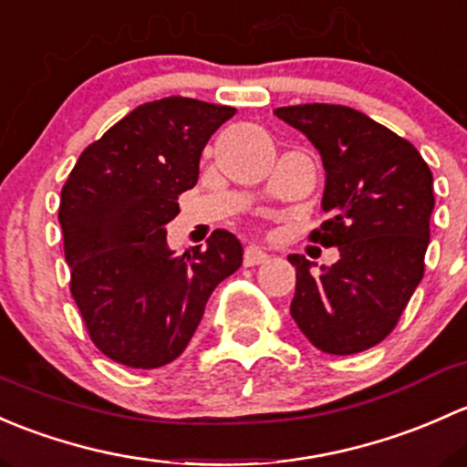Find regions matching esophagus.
<instances>
[{"label": "esophagus", "instance_id": "34e87169", "mask_svg": "<svg viewBox=\"0 0 467 467\" xmlns=\"http://www.w3.org/2000/svg\"><path fill=\"white\" fill-rule=\"evenodd\" d=\"M269 258V254L265 249L256 247V244H249V247H244V254H243V263L247 267H254V265H261V263H265Z\"/></svg>", "mask_w": 467, "mask_h": 467}]
</instances>
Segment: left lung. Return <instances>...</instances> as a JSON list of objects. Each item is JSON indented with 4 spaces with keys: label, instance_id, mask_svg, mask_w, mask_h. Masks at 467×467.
I'll return each instance as SVG.
<instances>
[{
    "label": "left lung",
    "instance_id": "obj_1",
    "mask_svg": "<svg viewBox=\"0 0 467 467\" xmlns=\"http://www.w3.org/2000/svg\"><path fill=\"white\" fill-rule=\"evenodd\" d=\"M274 114L319 150L328 220L310 240L339 249V261L319 276L304 256H287L296 267L292 319L324 353H362L391 335L425 274L431 171L407 139L346 105H292Z\"/></svg>",
    "mask_w": 467,
    "mask_h": 467
}]
</instances>
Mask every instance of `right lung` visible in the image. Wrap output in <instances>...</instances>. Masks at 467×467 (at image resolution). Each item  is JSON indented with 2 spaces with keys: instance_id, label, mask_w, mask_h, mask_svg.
Returning a JSON list of instances; mask_svg holds the SVG:
<instances>
[{
  "instance_id": "add662e5",
  "label": "right lung",
  "mask_w": 467,
  "mask_h": 467,
  "mask_svg": "<svg viewBox=\"0 0 467 467\" xmlns=\"http://www.w3.org/2000/svg\"><path fill=\"white\" fill-rule=\"evenodd\" d=\"M234 114L182 96L139 105L85 148L62 186L71 296L96 348L123 367L180 358L211 292L243 265V244L224 229L182 256L163 229L198 184L206 141Z\"/></svg>"
}]
</instances>
